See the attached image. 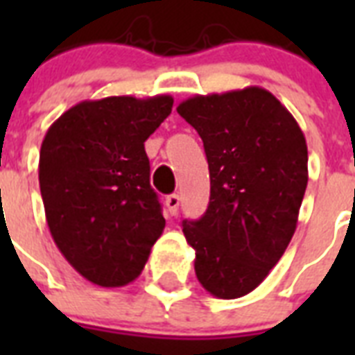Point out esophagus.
Returning a JSON list of instances; mask_svg holds the SVG:
<instances>
[{
    "label": "esophagus",
    "instance_id": "obj_1",
    "mask_svg": "<svg viewBox=\"0 0 355 355\" xmlns=\"http://www.w3.org/2000/svg\"><path fill=\"white\" fill-rule=\"evenodd\" d=\"M166 206H167V211H169V214H171V216H177L178 206H180V197H178L177 193L167 195Z\"/></svg>",
    "mask_w": 355,
    "mask_h": 355
}]
</instances>
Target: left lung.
<instances>
[{
  "label": "left lung",
  "instance_id": "left-lung-1",
  "mask_svg": "<svg viewBox=\"0 0 355 355\" xmlns=\"http://www.w3.org/2000/svg\"><path fill=\"white\" fill-rule=\"evenodd\" d=\"M177 112L199 132L210 205L182 223L195 275L216 298L254 291L286 252L308 186V145L291 112L259 86L195 96Z\"/></svg>",
  "mask_w": 355,
  "mask_h": 355
}]
</instances>
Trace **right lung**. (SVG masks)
I'll return each instance as SVG.
<instances>
[{"label":"right lung","mask_w":355,"mask_h":355,"mask_svg":"<svg viewBox=\"0 0 355 355\" xmlns=\"http://www.w3.org/2000/svg\"><path fill=\"white\" fill-rule=\"evenodd\" d=\"M171 108V96L83 101L44 136L38 180L47 227L68 263L96 286L136 280L164 232L144 144Z\"/></svg>","instance_id":"1"}]
</instances>
